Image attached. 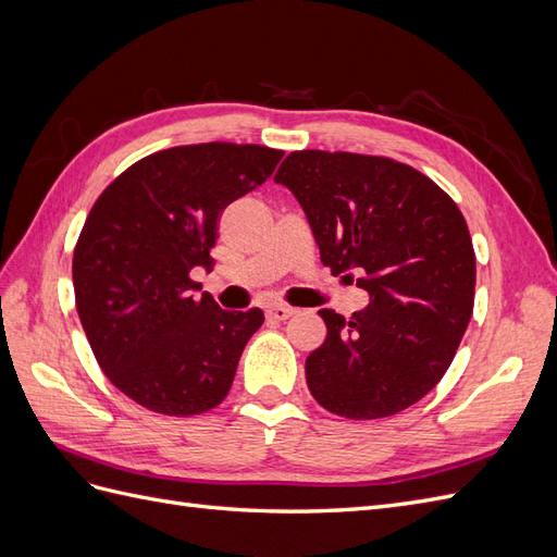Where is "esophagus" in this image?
Listing matches in <instances>:
<instances>
[{
    "mask_svg": "<svg viewBox=\"0 0 557 557\" xmlns=\"http://www.w3.org/2000/svg\"><path fill=\"white\" fill-rule=\"evenodd\" d=\"M297 311L293 309V307H285V305H274V307H269L267 309V315L272 318V320H288L290 315H295Z\"/></svg>",
    "mask_w": 557,
    "mask_h": 557,
    "instance_id": "esophagus-1",
    "label": "esophagus"
}]
</instances>
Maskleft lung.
<instances>
[{
	"mask_svg": "<svg viewBox=\"0 0 557 557\" xmlns=\"http://www.w3.org/2000/svg\"><path fill=\"white\" fill-rule=\"evenodd\" d=\"M274 181L305 209L332 276L369 295L348 320L318 311L327 336L307 358L311 395L352 420L409 409L446 374L474 309L476 258L458 205L391 158L295 150Z\"/></svg>",
	"mask_w": 557,
	"mask_h": 557,
	"instance_id": "left-lung-1",
	"label": "left lung"
}]
</instances>
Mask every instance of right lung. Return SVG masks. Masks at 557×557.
I'll return each mask as SVG.
<instances>
[{"label": "right lung", "instance_id": "obj_1", "mask_svg": "<svg viewBox=\"0 0 557 557\" xmlns=\"http://www.w3.org/2000/svg\"><path fill=\"white\" fill-rule=\"evenodd\" d=\"M281 158L252 144L166 148L95 201L74 250L76 309L102 372L141 407L195 416L227 397L264 313L199 297L190 272L211 269L218 215L272 176Z\"/></svg>", "mask_w": 557, "mask_h": 557}]
</instances>
